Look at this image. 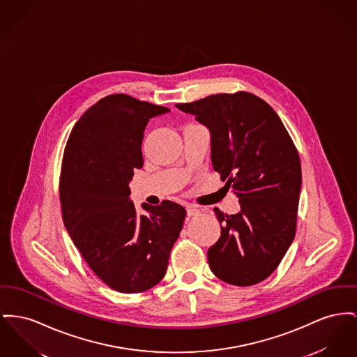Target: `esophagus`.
Instances as JSON below:
<instances>
[{
    "label": "esophagus",
    "mask_w": 357,
    "mask_h": 357,
    "mask_svg": "<svg viewBox=\"0 0 357 357\" xmlns=\"http://www.w3.org/2000/svg\"><path fill=\"white\" fill-rule=\"evenodd\" d=\"M186 210H188V215H190V217H192V215H197V214H199V208L198 206H195V205H189L188 208H186Z\"/></svg>",
    "instance_id": "obj_1"
}]
</instances>
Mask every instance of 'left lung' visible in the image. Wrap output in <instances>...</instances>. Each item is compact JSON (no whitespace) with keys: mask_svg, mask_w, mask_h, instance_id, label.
<instances>
[{"mask_svg":"<svg viewBox=\"0 0 357 357\" xmlns=\"http://www.w3.org/2000/svg\"><path fill=\"white\" fill-rule=\"evenodd\" d=\"M208 126L211 165L238 197L237 214L214 213L221 225L210 270L233 286H252L276 270L293 243L302 186L298 151L279 116L252 93L213 94L176 104Z\"/></svg>","mask_w":357,"mask_h":357,"instance_id":"1","label":"left lung"}]
</instances>
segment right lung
<instances>
[{
  "instance_id": "obj_1",
  "label": "right lung",
  "mask_w": 357,
  "mask_h": 357,
  "mask_svg": "<svg viewBox=\"0 0 357 357\" xmlns=\"http://www.w3.org/2000/svg\"><path fill=\"white\" fill-rule=\"evenodd\" d=\"M168 110L126 94L107 96L84 112L64 148V227L93 273L119 293H142L163 279L186 217L171 201L143 204L148 214L139 215L129 199L133 171L144 163V129Z\"/></svg>"
}]
</instances>
